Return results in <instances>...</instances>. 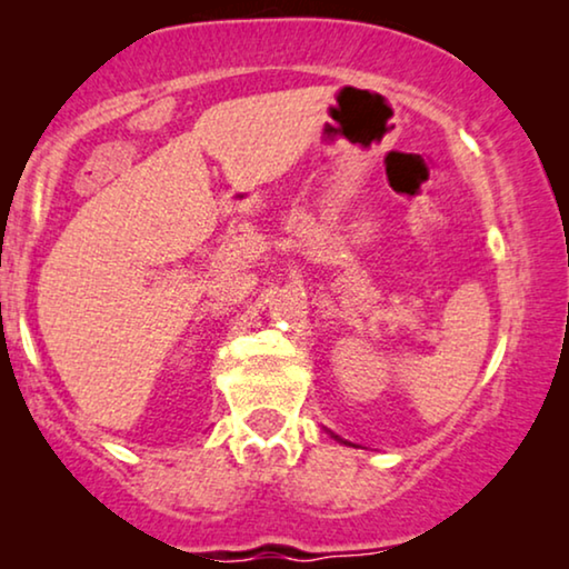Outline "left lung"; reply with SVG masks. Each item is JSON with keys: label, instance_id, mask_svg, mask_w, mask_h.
<instances>
[{"label": "left lung", "instance_id": "8db88e82", "mask_svg": "<svg viewBox=\"0 0 569 569\" xmlns=\"http://www.w3.org/2000/svg\"><path fill=\"white\" fill-rule=\"evenodd\" d=\"M331 438H333V440H339V442H345V440H341V438H339V435H333V432H331Z\"/></svg>", "mask_w": 569, "mask_h": 569}]
</instances>
